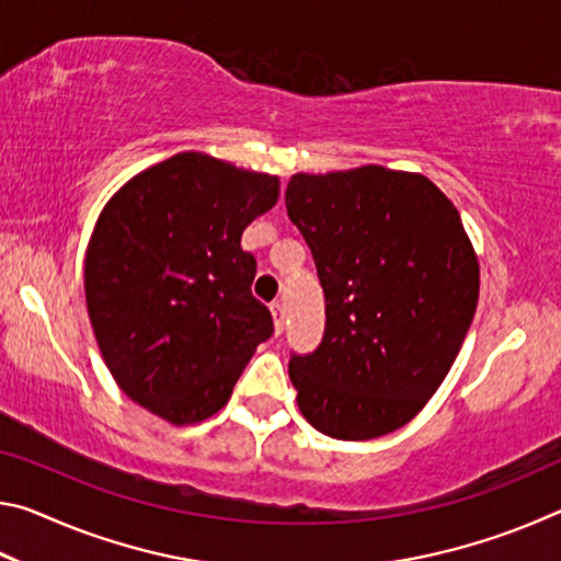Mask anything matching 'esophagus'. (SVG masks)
I'll return each mask as SVG.
<instances>
[{
  "label": "esophagus",
  "mask_w": 561,
  "mask_h": 561,
  "mask_svg": "<svg viewBox=\"0 0 561 561\" xmlns=\"http://www.w3.org/2000/svg\"><path fill=\"white\" fill-rule=\"evenodd\" d=\"M272 319H274V334H282L284 331V304L282 301L272 304Z\"/></svg>",
  "instance_id": "1"
}]
</instances>
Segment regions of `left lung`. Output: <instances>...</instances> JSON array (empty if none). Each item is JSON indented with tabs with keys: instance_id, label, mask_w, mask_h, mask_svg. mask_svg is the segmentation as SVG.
Instances as JSON below:
<instances>
[{
	"instance_id": "left-lung-1",
	"label": "left lung",
	"mask_w": 561,
	"mask_h": 561,
	"mask_svg": "<svg viewBox=\"0 0 561 561\" xmlns=\"http://www.w3.org/2000/svg\"><path fill=\"white\" fill-rule=\"evenodd\" d=\"M284 201L327 299L319 348L289 360L301 415L336 440L403 428L478 309L480 264L458 210L425 175L383 165L297 173Z\"/></svg>"
}]
</instances>
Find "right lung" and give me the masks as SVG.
<instances>
[{"label":"right lung","mask_w":561,"mask_h":561,"mask_svg":"<svg viewBox=\"0 0 561 561\" xmlns=\"http://www.w3.org/2000/svg\"><path fill=\"white\" fill-rule=\"evenodd\" d=\"M279 178L178 153L103 207L83 262L87 309L111 376L173 425L230 401L272 314L252 297L242 232L277 205Z\"/></svg>","instance_id":"right-lung-1"}]
</instances>
